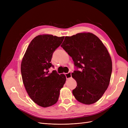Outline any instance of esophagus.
Here are the masks:
<instances>
[{
	"mask_svg": "<svg viewBox=\"0 0 128 128\" xmlns=\"http://www.w3.org/2000/svg\"><path fill=\"white\" fill-rule=\"evenodd\" d=\"M65 76L66 77V78L67 79H69L70 78L72 77V74H71V72H69L68 73L65 74Z\"/></svg>",
	"mask_w": 128,
	"mask_h": 128,
	"instance_id": "obj_1",
	"label": "esophagus"
}]
</instances>
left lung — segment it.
<instances>
[{
	"label": "left lung",
	"instance_id": "left-lung-1",
	"mask_svg": "<svg viewBox=\"0 0 128 128\" xmlns=\"http://www.w3.org/2000/svg\"><path fill=\"white\" fill-rule=\"evenodd\" d=\"M61 46L81 69L72 73L77 82L74 96L84 104L96 102L107 89L112 74V59L105 46L95 34L80 32L66 36Z\"/></svg>",
	"mask_w": 128,
	"mask_h": 128
}]
</instances>
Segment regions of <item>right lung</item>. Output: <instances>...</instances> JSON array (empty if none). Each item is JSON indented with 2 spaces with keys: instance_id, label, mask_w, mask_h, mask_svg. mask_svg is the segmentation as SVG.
<instances>
[{
  "instance_id": "1",
  "label": "right lung",
  "mask_w": 128,
  "mask_h": 128,
  "mask_svg": "<svg viewBox=\"0 0 128 128\" xmlns=\"http://www.w3.org/2000/svg\"><path fill=\"white\" fill-rule=\"evenodd\" d=\"M64 36L40 34L30 42L23 57L21 72L23 83L30 98L42 107L56 103L66 77L56 70L49 73L52 54Z\"/></svg>"
}]
</instances>
